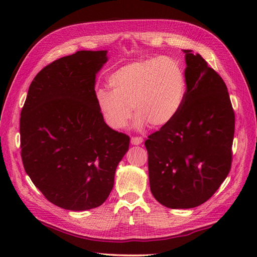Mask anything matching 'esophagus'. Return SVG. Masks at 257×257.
Returning <instances> with one entry per match:
<instances>
[{
    "instance_id": "esophagus-1",
    "label": "esophagus",
    "mask_w": 257,
    "mask_h": 257,
    "mask_svg": "<svg viewBox=\"0 0 257 257\" xmlns=\"http://www.w3.org/2000/svg\"><path fill=\"white\" fill-rule=\"evenodd\" d=\"M143 141H144V139L141 138V137H133V138H132V145L138 146V145L143 144Z\"/></svg>"
}]
</instances>
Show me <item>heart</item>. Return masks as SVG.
I'll use <instances>...</instances> for the list:
<instances>
[{"label": "heart", "instance_id": "obj_1", "mask_svg": "<svg viewBox=\"0 0 257 257\" xmlns=\"http://www.w3.org/2000/svg\"><path fill=\"white\" fill-rule=\"evenodd\" d=\"M108 87H97L95 99L103 119L121 129L134 112L135 125L161 128L181 110L187 95V78L179 62L162 56L125 64L109 77Z\"/></svg>", "mask_w": 257, "mask_h": 257}]
</instances>
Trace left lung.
I'll return each instance as SVG.
<instances>
[{
	"mask_svg": "<svg viewBox=\"0 0 257 257\" xmlns=\"http://www.w3.org/2000/svg\"><path fill=\"white\" fill-rule=\"evenodd\" d=\"M183 53V106L145 143L151 193L169 209L204 203L224 181L232 162L235 117L226 85L200 54Z\"/></svg>",
	"mask_w": 257,
	"mask_h": 257,
	"instance_id": "8db88e82",
	"label": "left lung"
}]
</instances>
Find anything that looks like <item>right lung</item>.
<instances>
[{
  "instance_id": "obj_1",
  "label": "right lung",
  "mask_w": 257,
  "mask_h": 257,
  "mask_svg": "<svg viewBox=\"0 0 257 257\" xmlns=\"http://www.w3.org/2000/svg\"><path fill=\"white\" fill-rule=\"evenodd\" d=\"M107 51H79L47 65L30 85L21 112V155L26 173L62 209L101 205L113 188L127 135L103 120L95 99L96 75Z\"/></svg>"
}]
</instances>
